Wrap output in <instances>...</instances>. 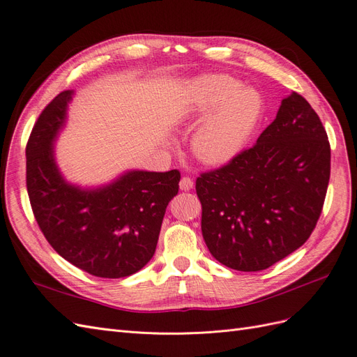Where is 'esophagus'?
Returning a JSON list of instances; mask_svg holds the SVG:
<instances>
[{
	"label": "esophagus",
	"mask_w": 357,
	"mask_h": 357,
	"mask_svg": "<svg viewBox=\"0 0 357 357\" xmlns=\"http://www.w3.org/2000/svg\"><path fill=\"white\" fill-rule=\"evenodd\" d=\"M192 185H195V182H192V179L188 176H184L179 182V187L182 191H190L192 188Z\"/></svg>",
	"instance_id": "34e87169"
}]
</instances>
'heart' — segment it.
<instances>
[{"mask_svg":"<svg viewBox=\"0 0 357 357\" xmlns=\"http://www.w3.org/2000/svg\"><path fill=\"white\" fill-rule=\"evenodd\" d=\"M190 115L202 118L191 139V151L203 165L221 166L239 155L260 124L264 101L254 88H241L238 79L226 75H206L185 86Z\"/></svg>","mask_w":357,"mask_h":357,"instance_id":"1","label":"heart"}]
</instances>
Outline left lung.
Segmentation results:
<instances>
[{"label":"left lung","instance_id":"8db88e82","mask_svg":"<svg viewBox=\"0 0 357 357\" xmlns=\"http://www.w3.org/2000/svg\"><path fill=\"white\" fill-rule=\"evenodd\" d=\"M329 176L326 130L308 101L291 93L254 146L196 179L209 252L242 272L287 257L315 229Z\"/></svg>","mask_w":357,"mask_h":357}]
</instances>
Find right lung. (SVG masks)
<instances>
[{
  "mask_svg": "<svg viewBox=\"0 0 357 357\" xmlns=\"http://www.w3.org/2000/svg\"><path fill=\"white\" fill-rule=\"evenodd\" d=\"M71 96L73 91H63L50 101L29 135V203L40 230L61 257L94 277H130L154 256L181 173L130 170L98 188L68 184L55 162L54 142L66 124Z\"/></svg>",
  "mask_w": 357,
  "mask_h": 357,
  "instance_id": "1",
  "label": "right lung"
}]
</instances>
